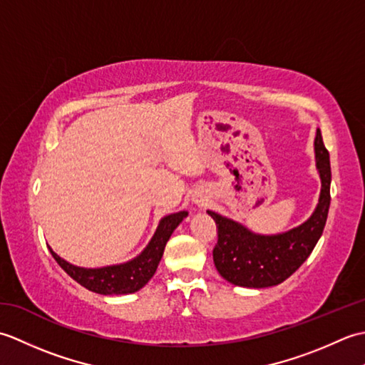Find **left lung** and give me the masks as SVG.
I'll return each instance as SVG.
<instances>
[{"label": "left lung", "instance_id": "8db88e82", "mask_svg": "<svg viewBox=\"0 0 365 365\" xmlns=\"http://www.w3.org/2000/svg\"><path fill=\"white\" fill-rule=\"evenodd\" d=\"M317 169L322 178L320 200L304 224L279 235H255L242 224L210 212L218 230L213 262L227 282L251 289H263L284 282L311 255L319 242L329 212L331 165L320 130L315 138Z\"/></svg>", "mask_w": 365, "mask_h": 365}]
</instances>
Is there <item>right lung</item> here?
Listing matches in <instances>:
<instances>
[{"instance_id":"obj_1","label":"right lung","mask_w":365,"mask_h":365,"mask_svg":"<svg viewBox=\"0 0 365 365\" xmlns=\"http://www.w3.org/2000/svg\"><path fill=\"white\" fill-rule=\"evenodd\" d=\"M187 215V212H178L165 216L160 221L158 229L145 250L136 259L122 263V265L105 268H80L61 259L56 252L51 251V247L50 252L68 276L91 292L100 294L135 293L139 289H143L155 274L169 237L173 235L174 229Z\"/></svg>"}]
</instances>
